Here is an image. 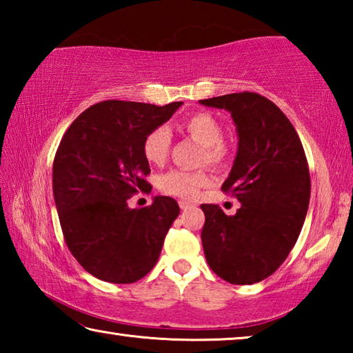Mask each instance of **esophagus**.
<instances>
[{
  "label": "esophagus",
  "instance_id": "esophagus-1",
  "mask_svg": "<svg viewBox=\"0 0 353 353\" xmlns=\"http://www.w3.org/2000/svg\"><path fill=\"white\" fill-rule=\"evenodd\" d=\"M179 207H181L182 210H187V208H191V204L187 201H179Z\"/></svg>",
  "mask_w": 353,
  "mask_h": 353
}]
</instances>
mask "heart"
I'll return each mask as SVG.
<instances>
[{"mask_svg": "<svg viewBox=\"0 0 353 353\" xmlns=\"http://www.w3.org/2000/svg\"><path fill=\"white\" fill-rule=\"evenodd\" d=\"M182 130L194 141L202 145L201 162L208 165H221L227 159V146L223 141V128L218 119L207 112H198L183 119ZM171 134L165 126L149 130L143 139V155L149 163L162 165L168 157ZM210 182L205 171L171 170L159 179V188L165 194L182 199H194L199 190Z\"/></svg>", "mask_w": 353, "mask_h": 353, "instance_id": "obj_1", "label": "heart"}]
</instances>
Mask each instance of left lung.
<instances>
[{"label": "left lung", "instance_id": "1", "mask_svg": "<svg viewBox=\"0 0 353 353\" xmlns=\"http://www.w3.org/2000/svg\"><path fill=\"white\" fill-rule=\"evenodd\" d=\"M230 112L238 152L221 190L241 202L234 216L202 204V246L212 271L234 285L261 282L294 248L307 216L310 171L296 129L285 113L252 92L201 99Z\"/></svg>", "mask_w": 353, "mask_h": 353}]
</instances>
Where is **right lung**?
Segmentation results:
<instances>
[{"mask_svg": "<svg viewBox=\"0 0 353 353\" xmlns=\"http://www.w3.org/2000/svg\"><path fill=\"white\" fill-rule=\"evenodd\" d=\"M183 103L163 107L103 101L77 117L52 163V193L65 243L79 265L99 280L134 283L152 270L165 236L181 213L168 196L129 208L128 199L151 191L143 139Z\"/></svg>", "mask_w": 353, "mask_h": 353, "instance_id": "obj_1", "label": "right lung"}]
</instances>
